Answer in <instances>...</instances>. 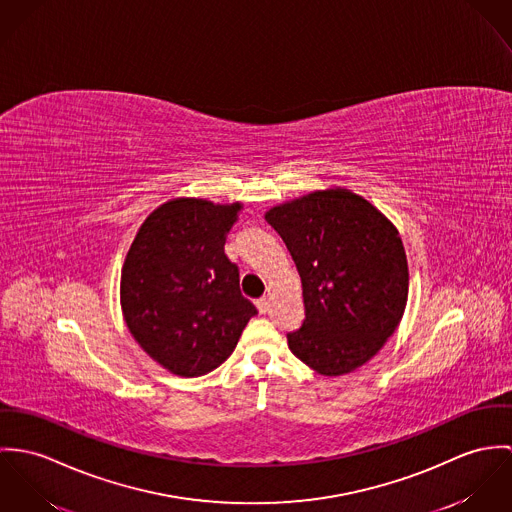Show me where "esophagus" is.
I'll use <instances>...</instances> for the list:
<instances>
[{
    "label": "esophagus",
    "instance_id": "obj_1",
    "mask_svg": "<svg viewBox=\"0 0 512 512\" xmlns=\"http://www.w3.org/2000/svg\"><path fill=\"white\" fill-rule=\"evenodd\" d=\"M255 306H257V310H259L261 314H265V312L269 310V306H271V304H269V298H259V300L255 302Z\"/></svg>",
    "mask_w": 512,
    "mask_h": 512
}]
</instances>
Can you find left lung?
<instances>
[{
	"label": "left lung",
	"instance_id": "8db88e82",
	"mask_svg": "<svg viewBox=\"0 0 512 512\" xmlns=\"http://www.w3.org/2000/svg\"><path fill=\"white\" fill-rule=\"evenodd\" d=\"M302 281L306 318L290 351L324 377L365 365L395 334L408 261L395 224L369 200L326 188L267 210Z\"/></svg>",
	"mask_w": 512,
	"mask_h": 512
}]
</instances>
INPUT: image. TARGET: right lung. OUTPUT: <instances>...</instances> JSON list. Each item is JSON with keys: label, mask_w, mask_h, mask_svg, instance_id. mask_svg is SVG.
<instances>
[{"label": "right lung", "mask_w": 512, "mask_h": 512, "mask_svg": "<svg viewBox=\"0 0 512 512\" xmlns=\"http://www.w3.org/2000/svg\"><path fill=\"white\" fill-rule=\"evenodd\" d=\"M241 210V202L172 198L147 216L125 255V326L172 375L200 377L220 367L257 314L224 253Z\"/></svg>", "instance_id": "add662e5"}]
</instances>
